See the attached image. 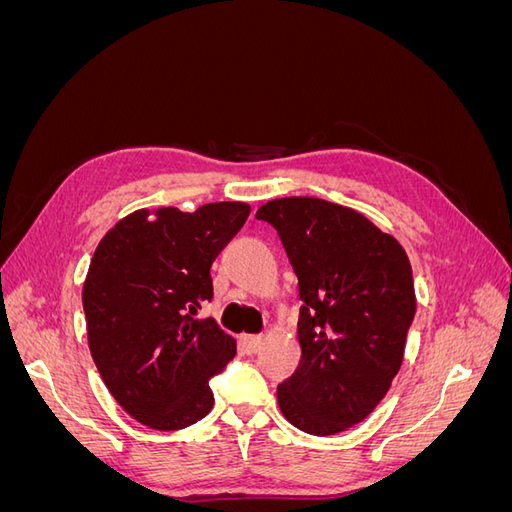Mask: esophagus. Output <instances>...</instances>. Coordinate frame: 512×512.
Masks as SVG:
<instances>
[{"label": "esophagus", "instance_id": "esophagus-1", "mask_svg": "<svg viewBox=\"0 0 512 512\" xmlns=\"http://www.w3.org/2000/svg\"><path fill=\"white\" fill-rule=\"evenodd\" d=\"M239 344L245 354H256L262 348V337L260 335H241Z\"/></svg>", "mask_w": 512, "mask_h": 512}]
</instances>
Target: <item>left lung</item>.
<instances>
[{
  "label": "left lung",
  "instance_id": "obj_1",
  "mask_svg": "<svg viewBox=\"0 0 512 512\" xmlns=\"http://www.w3.org/2000/svg\"><path fill=\"white\" fill-rule=\"evenodd\" d=\"M256 218L280 235L303 301L301 363L277 404L297 429L333 436L371 414L401 367L416 312L410 260L395 237L329 200L277 198Z\"/></svg>",
  "mask_w": 512,
  "mask_h": 512
}]
</instances>
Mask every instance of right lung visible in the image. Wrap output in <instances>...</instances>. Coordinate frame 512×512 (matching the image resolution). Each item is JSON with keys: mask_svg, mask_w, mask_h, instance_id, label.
<instances>
[{"mask_svg": "<svg viewBox=\"0 0 512 512\" xmlns=\"http://www.w3.org/2000/svg\"><path fill=\"white\" fill-rule=\"evenodd\" d=\"M250 215L245 203L194 213L134 211L106 232L83 286L89 350L106 389L138 423L190 427L213 408L209 380L237 354L213 318L211 265Z\"/></svg>", "mask_w": 512, "mask_h": 512, "instance_id": "1", "label": "right lung"}]
</instances>
